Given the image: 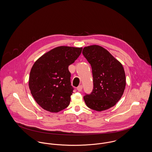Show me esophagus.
<instances>
[{"label": "esophagus", "instance_id": "obj_1", "mask_svg": "<svg viewBox=\"0 0 152 152\" xmlns=\"http://www.w3.org/2000/svg\"><path fill=\"white\" fill-rule=\"evenodd\" d=\"M82 89H83V86H82L81 85L78 86V87H77V90L79 92H81V91H82Z\"/></svg>", "mask_w": 152, "mask_h": 152}]
</instances>
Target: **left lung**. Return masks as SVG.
<instances>
[{"mask_svg": "<svg viewBox=\"0 0 152 152\" xmlns=\"http://www.w3.org/2000/svg\"><path fill=\"white\" fill-rule=\"evenodd\" d=\"M82 53L91 64L93 76L92 91L84 96L87 106L97 111L113 107L121 98L126 86L122 65L99 45L84 47Z\"/></svg>", "mask_w": 152, "mask_h": 152, "instance_id": "1", "label": "left lung"}]
</instances>
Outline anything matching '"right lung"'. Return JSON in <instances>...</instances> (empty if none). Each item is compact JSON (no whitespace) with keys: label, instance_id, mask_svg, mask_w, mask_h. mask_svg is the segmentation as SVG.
Returning a JSON list of instances; mask_svg holds the SVG:
<instances>
[{"label":"right lung","instance_id":"obj_1","mask_svg":"<svg viewBox=\"0 0 152 152\" xmlns=\"http://www.w3.org/2000/svg\"><path fill=\"white\" fill-rule=\"evenodd\" d=\"M82 48L61 46L39 57L33 65L28 86L36 102L46 111L58 113L70 103L73 88L68 66L79 57Z\"/></svg>","mask_w":152,"mask_h":152}]
</instances>
